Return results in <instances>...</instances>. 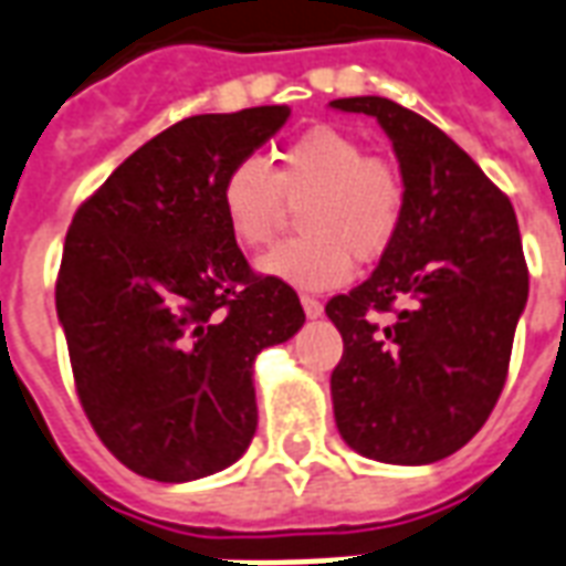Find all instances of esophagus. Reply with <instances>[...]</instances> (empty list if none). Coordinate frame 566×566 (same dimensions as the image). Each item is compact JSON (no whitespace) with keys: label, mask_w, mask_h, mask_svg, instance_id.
<instances>
[{"label":"esophagus","mask_w":566,"mask_h":566,"mask_svg":"<svg viewBox=\"0 0 566 566\" xmlns=\"http://www.w3.org/2000/svg\"><path fill=\"white\" fill-rule=\"evenodd\" d=\"M301 307H304V313H307L310 318H316V316H322V301L318 298H313V295H301Z\"/></svg>","instance_id":"obj_1"}]
</instances>
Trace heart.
Returning <instances> with one entry per match:
<instances>
[{
  "instance_id": "1",
  "label": "heart",
  "mask_w": 566,
  "mask_h": 566,
  "mask_svg": "<svg viewBox=\"0 0 566 566\" xmlns=\"http://www.w3.org/2000/svg\"><path fill=\"white\" fill-rule=\"evenodd\" d=\"M292 206H301V235L259 268L298 289H331L352 274V259L379 262L397 241L406 185L390 160L367 155L360 139L331 125L286 143L271 167L241 157L220 181V211L241 248H268Z\"/></svg>"
}]
</instances>
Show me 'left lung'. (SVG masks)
I'll list each match as a JSON object with an SVG mask.
<instances>
[{
	"label": "left lung",
	"instance_id": "obj_1",
	"mask_svg": "<svg viewBox=\"0 0 566 566\" xmlns=\"http://www.w3.org/2000/svg\"><path fill=\"white\" fill-rule=\"evenodd\" d=\"M334 106L379 118L406 185V218L373 277L325 304L343 337L334 418L360 457L427 465L478 436L507 381L528 301L520 223L441 127L388 97Z\"/></svg>",
	"mask_w": 566,
	"mask_h": 566
}]
</instances>
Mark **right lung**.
<instances>
[{
    "mask_svg": "<svg viewBox=\"0 0 566 566\" xmlns=\"http://www.w3.org/2000/svg\"><path fill=\"white\" fill-rule=\"evenodd\" d=\"M289 106L190 116L148 139L76 208L56 277L80 406L143 478L227 469L256 432L253 360L304 325L295 289L256 274L220 181Z\"/></svg>",
    "mask_w": 566,
    "mask_h": 566,
    "instance_id": "obj_1",
    "label": "right lung"
}]
</instances>
